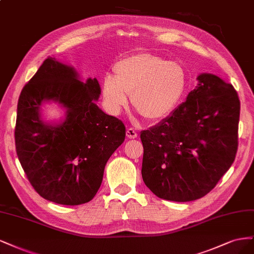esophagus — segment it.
Returning <instances> with one entry per match:
<instances>
[{"label":"esophagus","instance_id":"esophagus-1","mask_svg":"<svg viewBox=\"0 0 254 254\" xmlns=\"http://www.w3.org/2000/svg\"><path fill=\"white\" fill-rule=\"evenodd\" d=\"M127 136L128 138H130V139H134V138H137L138 134H137V132H136V129H134L133 127H128V128L127 129Z\"/></svg>","mask_w":254,"mask_h":254}]
</instances>
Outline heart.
I'll list each match as a JSON object with an SVG mask.
<instances>
[{
  "instance_id": "b5f03b06",
  "label": "heart",
  "mask_w": 254,
  "mask_h": 254,
  "mask_svg": "<svg viewBox=\"0 0 254 254\" xmlns=\"http://www.w3.org/2000/svg\"><path fill=\"white\" fill-rule=\"evenodd\" d=\"M114 72L102 80V92L112 113L118 114L127 104L148 120L168 116L182 99L187 87V71L181 63L168 61L152 53H137L119 60Z\"/></svg>"
}]
</instances>
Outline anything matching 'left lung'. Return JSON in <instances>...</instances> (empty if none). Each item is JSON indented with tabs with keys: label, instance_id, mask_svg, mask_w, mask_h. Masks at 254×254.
I'll list each match as a JSON object with an SVG mask.
<instances>
[{
	"label": "left lung",
	"instance_id": "8db88e82",
	"mask_svg": "<svg viewBox=\"0 0 254 254\" xmlns=\"http://www.w3.org/2000/svg\"><path fill=\"white\" fill-rule=\"evenodd\" d=\"M169 117L142 130L141 174L159 198L190 201L208 194L231 167L239 146L240 99L211 73Z\"/></svg>",
	"mask_w": 254,
	"mask_h": 254
}]
</instances>
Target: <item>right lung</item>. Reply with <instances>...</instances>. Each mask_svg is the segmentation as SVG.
<instances>
[{"label":"right lung","mask_w":254,"mask_h":254,"mask_svg":"<svg viewBox=\"0 0 254 254\" xmlns=\"http://www.w3.org/2000/svg\"><path fill=\"white\" fill-rule=\"evenodd\" d=\"M97 79L82 82L77 71L47 57L23 87L14 127L15 151L26 177L43 198L77 206L94 198L111 155L125 141L126 127L95 103ZM53 100L67 110L63 123L48 125L39 108Z\"/></svg>","instance_id":"obj_1"}]
</instances>
